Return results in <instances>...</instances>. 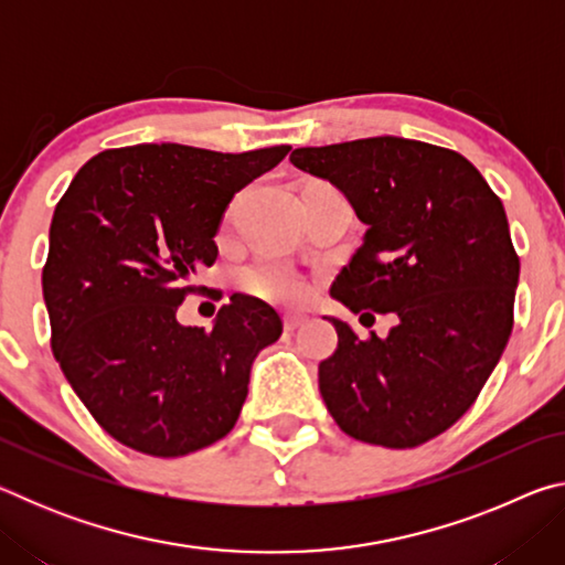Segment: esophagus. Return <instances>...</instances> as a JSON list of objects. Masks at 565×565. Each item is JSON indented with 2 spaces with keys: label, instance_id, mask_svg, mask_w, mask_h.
Returning <instances> with one entry per match:
<instances>
[{
  "label": "esophagus",
  "instance_id": "1",
  "mask_svg": "<svg viewBox=\"0 0 565 565\" xmlns=\"http://www.w3.org/2000/svg\"><path fill=\"white\" fill-rule=\"evenodd\" d=\"M306 323V317H301V313H286L284 317V329L286 331H296L299 327H303Z\"/></svg>",
  "mask_w": 565,
  "mask_h": 565
}]
</instances>
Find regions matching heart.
<instances>
[{"mask_svg": "<svg viewBox=\"0 0 565 565\" xmlns=\"http://www.w3.org/2000/svg\"><path fill=\"white\" fill-rule=\"evenodd\" d=\"M238 281L256 299L284 306V309H296V306L306 303L313 291L311 281L301 271H296L289 264L271 259L248 264L242 276H238Z\"/></svg>", "mask_w": 565, "mask_h": 565, "instance_id": "obj_1", "label": "heart"}]
</instances>
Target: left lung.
<instances>
[{
	"mask_svg": "<svg viewBox=\"0 0 565 565\" xmlns=\"http://www.w3.org/2000/svg\"><path fill=\"white\" fill-rule=\"evenodd\" d=\"M291 164L337 184L369 226L333 299L363 327L396 317L386 339L329 319L323 404L356 441H431L473 406L511 337L521 262L501 199L458 151L401 137L301 147Z\"/></svg>",
	"mask_w": 565,
	"mask_h": 565,
	"instance_id": "left-lung-1",
	"label": "left lung"
}]
</instances>
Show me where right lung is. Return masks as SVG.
Segmentation results:
<instances>
[{
	"instance_id": "right-lung-1",
	"label": "right lung",
	"mask_w": 565,
	"mask_h": 565,
	"mask_svg": "<svg viewBox=\"0 0 565 565\" xmlns=\"http://www.w3.org/2000/svg\"><path fill=\"white\" fill-rule=\"evenodd\" d=\"M289 149H107L56 204L42 271L52 351L119 444L174 458L234 428L256 353L281 337L279 313L234 294L206 331L181 327L177 311L189 294L206 291L194 276L216 262L226 204Z\"/></svg>"
}]
</instances>
